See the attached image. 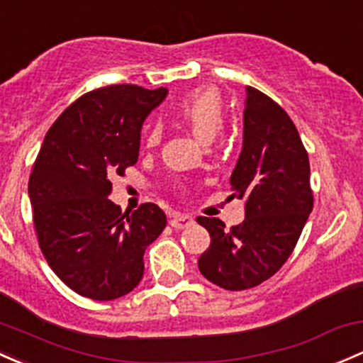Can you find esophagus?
I'll use <instances>...</instances> for the list:
<instances>
[{
  "label": "esophagus",
  "mask_w": 363,
  "mask_h": 363,
  "mask_svg": "<svg viewBox=\"0 0 363 363\" xmlns=\"http://www.w3.org/2000/svg\"><path fill=\"white\" fill-rule=\"evenodd\" d=\"M193 217L184 216V213H174L170 217V226L175 228V230H184V228L191 226Z\"/></svg>",
  "instance_id": "34e87169"
}]
</instances>
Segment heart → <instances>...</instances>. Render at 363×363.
<instances>
[{
    "label": "heart",
    "mask_w": 363,
    "mask_h": 363,
    "mask_svg": "<svg viewBox=\"0 0 363 363\" xmlns=\"http://www.w3.org/2000/svg\"><path fill=\"white\" fill-rule=\"evenodd\" d=\"M172 116L186 125L193 135L203 144L212 143L223 130L226 121L224 101L216 89H198L175 102L170 109ZM160 140V128L151 127L146 132V146H156Z\"/></svg>",
    "instance_id": "heart-1"
}]
</instances>
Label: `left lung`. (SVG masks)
Here are the masks:
<instances>
[{"instance_id":"obj_1","label":"left lung","mask_w":363,"mask_h":363,"mask_svg":"<svg viewBox=\"0 0 363 363\" xmlns=\"http://www.w3.org/2000/svg\"><path fill=\"white\" fill-rule=\"evenodd\" d=\"M243 143L231 172V198L243 201L245 219L226 230L217 217H198L211 247L198 269L226 291L262 284L292 254L313 211L310 160L289 114L262 91L247 86Z\"/></svg>"}]
</instances>
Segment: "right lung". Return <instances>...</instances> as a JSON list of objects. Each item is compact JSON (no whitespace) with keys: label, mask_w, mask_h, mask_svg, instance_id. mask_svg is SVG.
Here are the masks:
<instances>
[{"label":"right lung","mask_w":363,"mask_h":363,"mask_svg":"<svg viewBox=\"0 0 363 363\" xmlns=\"http://www.w3.org/2000/svg\"><path fill=\"white\" fill-rule=\"evenodd\" d=\"M169 90L113 85L89 91L47 132L29 177L38 242L53 273L79 296L111 301L137 287L144 250L167 226L158 205L109 200L114 174L137 163L143 123Z\"/></svg>","instance_id":"add662e5"}]
</instances>
